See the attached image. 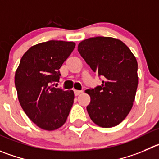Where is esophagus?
<instances>
[{"instance_id": "obj_1", "label": "esophagus", "mask_w": 159, "mask_h": 159, "mask_svg": "<svg viewBox=\"0 0 159 159\" xmlns=\"http://www.w3.org/2000/svg\"><path fill=\"white\" fill-rule=\"evenodd\" d=\"M82 90H74V93H75V96H78V95L82 93Z\"/></svg>"}]
</instances>
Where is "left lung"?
Instances as JSON below:
<instances>
[{"label": "left lung", "instance_id": "8db88e82", "mask_svg": "<svg viewBox=\"0 0 159 159\" xmlns=\"http://www.w3.org/2000/svg\"><path fill=\"white\" fill-rule=\"evenodd\" d=\"M78 51L99 76L102 84L86 90L91 120L110 128L125 119L133 107L138 85L137 61L129 48L118 39L97 37L79 43Z\"/></svg>", "mask_w": 159, "mask_h": 159}]
</instances>
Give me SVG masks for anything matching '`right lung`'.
Returning <instances> with one entry per match:
<instances>
[{
	"label": "right lung",
	"mask_w": 159,
	"mask_h": 159,
	"mask_svg": "<svg viewBox=\"0 0 159 159\" xmlns=\"http://www.w3.org/2000/svg\"><path fill=\"white\" fill-rule=\"evenodd\" d=\"M73 42L50 40L31 47L22 57L15 84L22 109L32 122L45 130L63 126L74 101V92L55 88L59 69L73 51Z\"/></svg>",
	"instance_id": "1"
}]
</instances>
